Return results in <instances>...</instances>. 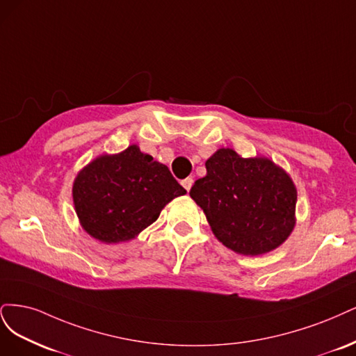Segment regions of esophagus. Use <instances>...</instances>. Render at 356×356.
<instances>
[{
  "label": "esophagus",
  "instance_id": "obj_1",
  "mask_svg": "<svg viewBox=\"0 0 356 356\" xmlns=\"http://www.w3.org/2000/svg\"><path fill=\"white\" fill-rule=\"evenodd\" d=\"M181 185H183V188H185V189L189 192V189H191L192 185H193V179H192V177H186L185 180H181Z\"/></svg>",
  "mask_w": 356,
  "mask_h": 356
}]
</instances>
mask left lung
<instances>
[{"mask_svg": "<svg viewBox=\"0 0 356 356\" xmlns=\"http://www.w3.org/2000/svg\"><path fill=\"white\" fill-rule=\"evenodd\" d=\"M205 168L207 175L195 181L189 195L225 247L260 256L285 243L296 226L297 189L282 167L266 156L243 158L222 147Z\"/></svg>", "mask_w": 356, "mask_h": 356, "instance_id": "1", "label": "left lung"}]
</instances>
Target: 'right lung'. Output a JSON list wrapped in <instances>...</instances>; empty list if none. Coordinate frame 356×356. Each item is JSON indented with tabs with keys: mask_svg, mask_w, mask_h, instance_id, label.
<instances>
[{
	"mask_svg": "<svg viewBox=\"0 0 356 356\" xmlns=\"http://www.w3.org/2000/svg\"><path fill=\"white\" fill-rule=\"evenodd\" d=\"M185 193L168 167L137 145L99 155L78 171L72 185L79 225L105 244L134 239L170 201Z\"/></svg>",
	"mask_w": 356,
	"mask_h": 356,
	"instance_id": "obj_1",
	"label": "right lung"
}]
</instances>
